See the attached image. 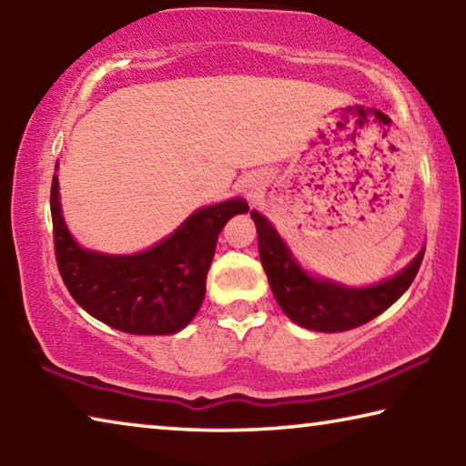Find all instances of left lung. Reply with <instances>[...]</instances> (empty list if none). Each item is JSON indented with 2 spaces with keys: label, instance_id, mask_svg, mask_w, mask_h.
<instances>
[{
  "label": "left lung",
  "instance_id": "1",
  "mask_svg": "<svg viewBox=\"0 0 466 466\" xmlns=\"http://www.w3.org/2000/svg\"><path fill=\"white\" fill-rule=\"evenodd\" d=\"M252 219L257 224L263 269L281 310L296 325L320 333H341L376 319L405 294L423 261L421 250L413 263L392 279L372 288H343L304 273L273 226L257 211H252Z\"/></svg>",
  "mask_w": 466,
  "mask_h": 466
}]
</instances>
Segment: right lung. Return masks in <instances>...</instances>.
Wrapping results in <instances>:
<instances>
[{"label":"right lung","mask_w":466,"mask_h":466,"mask_svg":"<svg viewBox=\"0 0 466 466\" xmlns=\"http://www.w3.org/2000/svg\"><path fill=\"white\" fill-rule=\"evenodd\" d=\"M57 187L53 177V242L61 279L86 312L131 335H170L193 320L219 232L232 216L248 211L242 199L203 208L149 250L113 257L77 247L63 222Z\"/></svg>","instance_id":"obj_1"}]
</instances>
